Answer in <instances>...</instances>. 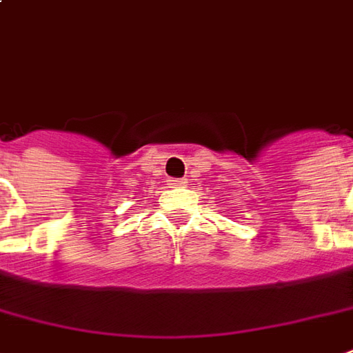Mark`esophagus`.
<instances>
[{"label": "esophagus", "mask_w": 353, "mask_h": 353, "mask_svg": "<svg viewBox=\"0 0 353 353\" xmlns=\"http://www.w3.org/2000/svg\"><path fill=\"white\" fill-rule=\"evenodd\" d=\"M168 185L170 187H183V185H187V179H181V177H170Z\"/></svg>", "instance_id": "esophagus-1"}]
</instances>
